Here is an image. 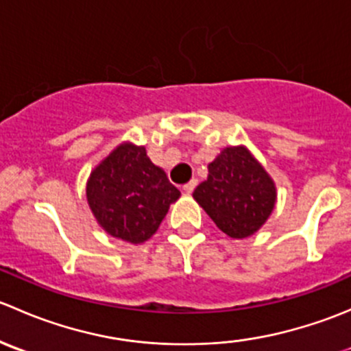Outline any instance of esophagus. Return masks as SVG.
Masks as SVG:
<instances>
[{"label": "esophagus", "instance_id": "34e87169", "mask_svg": "<svg viewBox=\"0 0 351 351\" xmlns=\"http://www.w3.org/2000/svg\"><path fill=\"white\" fill-rule=\"evenodd\" d=\"M195 186H197V180H190L186 185H183V190H185L186 193H192L193 190H195Z\"/></svg>", "mask_w": 351, "mask_h": 351}]
</instances>
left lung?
I'll return each instance as SVG.
<instances>
[{
  "label": "left lung",
  "instance_id": "1",
  "mask_svg": "<svg viewBox=\"0 0 351 351\" xmlns=\"http://www.w3.org/2000/svg\"><path fill=\"white\" fill-rule=\"evenodd\" d=\"M275 197L271 178L244 147H226L193 192L215 226L236 239L247 238L265 224Z\"/></svg>",
  "mask_w": 351,
  "mask_h": 351
}]
</instances>
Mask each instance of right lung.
I'll return each instance as SVG.
<instances>
[{"instance_id":"add662e5","label":"right lung","mask_w":351,"mask_h":351,"mask_svg":"<svg viewBox=\"0 0 351 351\" xmlns=\"http://www.w3.org/2000/svg\"><path fill=\"white\" fill-rule=\"evenodd\" d=\"M86 197L108 234L137 244L158 231L180 190L153 165L144 147L122 144L91 173Z\"/></svg>"}]
</instances>
